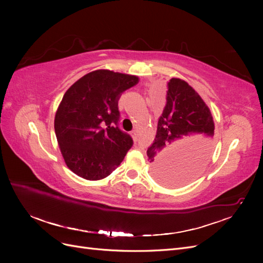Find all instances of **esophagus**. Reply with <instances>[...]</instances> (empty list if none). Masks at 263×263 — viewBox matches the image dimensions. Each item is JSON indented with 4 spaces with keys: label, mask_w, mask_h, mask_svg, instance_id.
<instances>
[{
    "label": "esophagus",
    "mask_w": 263,
    "mask_h": 263,
    "mask_svg": "<svg viewBox=\"0 0 263 263\" xmlns=\"http://www.w3.org/2000/svg\"><path fill=\"white\" fill-rule=\"evenodd\" d=\"M132 135H133V137H134V139L136 140L137 139V130L136 129H134L133 132H132Z\"/></svg>",
    "instance_id": "esophagus-1"
}]
</instances>
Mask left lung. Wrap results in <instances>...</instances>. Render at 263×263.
Wrapping results in <instances>:
<instances>
[{
  "label": "left lung",
  "mask_w": 263,
  "mask_h": 263,
  "mask_svg": "<svg viewBox=\"0 0 263 263\" xmlns=\"http://www.w3.org/2000/svg\"><path fill=\"white\" fill-rule=\"evenodd\" d=\"M214 129L211 110L198 93L172 78L156 138L147 150L158 182L181 186L196 178L211 157Z\"/></svg>",
  "instance_id": "1"
}]
</instances>
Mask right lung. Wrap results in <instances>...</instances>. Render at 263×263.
<instances>
[{
    "instance_id": "right-lung-1",
    "label": "right lung",
    "mask_w": 263,
    "mask_h": 263,
    "mask_svg": "<svg viewBox=\"0 0 263 263\" xmlns=\"http://www.w3.org/2000/svg\"><path fill=\"white\" fill-rule=\"evenodd\" d=\"M138 77L95 70L71 85L54 116V133L68 168L86 180H101L121 164L133 138L118 127V100Z\"/></svg>"
}]
</instances>
